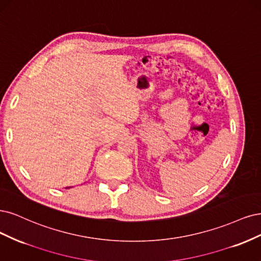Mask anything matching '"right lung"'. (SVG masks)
Segmentation results:
<instances>
[{"label":"right lung","mask_w":261,"mask_h":261,"mask_svg":"<svg viewBox=\"0 0 261 261\" xmlns=\"http://www.w3.org/2000/svg\"><path fill=\"white\" fill-rule=\"evenodd\" d=\"M69 188H70V187H68V188H66V189H69Z\"/></svg>","instance_id":"obj_1"}]
</instances>
